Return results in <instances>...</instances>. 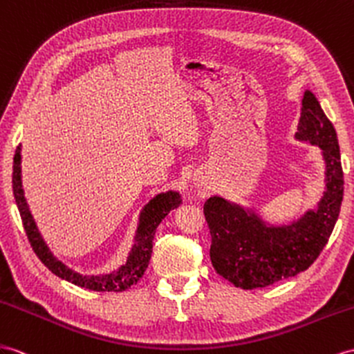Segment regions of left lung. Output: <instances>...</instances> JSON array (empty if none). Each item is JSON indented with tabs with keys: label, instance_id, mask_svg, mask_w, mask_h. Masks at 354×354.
Segmentation results:
<instances>
[{
	"label": "left lung",
	"instance_id": "8db88e82",
	"mask_svg": "<svg viewBox=\"0 0 354 354\" xmlns=\"http://www.w3.org/2000/svg\"><path fill=\"white\" fill-rule=\"evenodd\" d=\"M295 139L319 147L324 160V192L315 206L287 224L269 223L254 203L221 196L207 198L203 214L211 233L209 256L216 274L243 290L295 277L320 256L338 220L344 196L341 153L332 122L306 91Z\"/></svg>",
	"mask_w": 354,
	"mask_h": 354
}]
</instances>
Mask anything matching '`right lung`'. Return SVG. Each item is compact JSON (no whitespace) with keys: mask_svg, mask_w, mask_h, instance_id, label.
Segmentation results:
<instances>
[{"mask_svg":"<svg viewBox=\"0 0 354 354\" xmlns=\"http://www.w3.org/2000/svg\"><path fill=\"white\" fill-rule=\"evenodd\" d=\"M22 145H19L15 153L13 160V194L15 201L19 209L24 227L28 236L31 247L35 254L39 256L41 263L46 266L52 274H55L61 279H66L68 283L85 287L94 292H122L129 290L133 284L143 277L145 270L149 265L151 252H152V241L156 230L165 216L170 211L183 203L180 194L175 189H167L153 196L151 201L142 207L139 214V223L133 239V247L127 256L125 263L120 265L111 272H100V274H80V272L71 269L64 261L53 256L49 245L41 236V233L35 224L34 216L30 211V205L26 202L24 185H22Z\"/></svg>","mask_w":354,"mask_h":354,"instance_id":"right-lung-1","label":"right lung"}]
</instances>
